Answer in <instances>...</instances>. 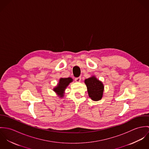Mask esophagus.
<instances>
[{"mask_svg":"<svg viewBox=\"0 0 149 149\" xmlns=\"http://www.w3.org/2000/svg\"><path fill=\"white\" fill-rule=\"evenodd\" d=\"M81 77H76V78H75V81H76V82H80V81H81Z\"/></svg>","mask_w":149,"mask_h":149,"instance_id":"34e87169","label":"esophagus"}]
</instances>
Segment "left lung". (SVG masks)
Instances as JSON below:
<instances>
[{
	"label": "left lung",
	"instance_id": "left-lung-1",
	"mask_svg": "<svg viewBox=\"0 0 149 149\" xmlns=\"http://www.w3.org/2000/svg\"><path fill=\"white\" fill-rule=\"evenodd\" d=\"M89 96L94 101L100 100L103 96L104 86L103 83L94 76L85 80Z\"/></svg>",
	"mask_w": 149,
	"mask_h": 149
}]
</instances>
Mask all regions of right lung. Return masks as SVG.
I'll list each match as a JSON object with an SVG mask.
<instances>
[{"label":"right lung","instance_id":"1","mask_svg":"<svg viewBox=\"0 0 149 149\" xmlns=\"http://www.w3.org/2000/svg\"><path fill=\"white\" fill-rule=\"evenodd\" d=\"M72 79L70 77L61 78L60 79L58 85L55 88H54V91L57 92L60 96V97H63V94L65 88L66 86H68L70 83L72 81Z\"/></svg>","mask_w":149,"mask_h":149}]
</instances>
